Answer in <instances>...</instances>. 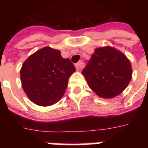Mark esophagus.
I'll return each instance as SVG.
<instances>
[{
  "mask_svg": "<svg viewBox=\"0 0 148 148\" xmlns=\"http://www.w3.org/2000/svg\"><path fill=\"white\" fill-rule=\"evenodd\" d=\"M84 64L83 63V61H79L78 63H77L75 64V68H76L77 71H79L81 69L84 67Z\"/></svg>",
  "mask_w": 148,
  "mask_h": 148,
  "instance_id": "34e87169",
  "label": "esophagus"
}]
</instances>
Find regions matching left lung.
Masks as SVG:
<instances>
[{
	"instance_id": "1",
	"label": "left lung",
	"mask_w": 148,
	"mask_h": 148,
	"mask_svg": "<svg viewBox=\"0 0 148 148\" xmlns=\"http://www.w3.org/2000/svg\"><path fill=\"white\" fill-rule=\"evenodd\" d=\"M82 74L96 95L112 99L127 87L133 70L130 60L124 53L107 46L95 49Z\"/></svg>"
}]
</instances>
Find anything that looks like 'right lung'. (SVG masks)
<instances>
[{
	"mask_svg": "<svg viewBox=\"0 0 148 148\" xmlns=\"http://www.w3.org/2000/svg\"><path fill=\"white\" fill-rule=\"evenodd\" d=\"M75 71L70 59L62 58L58 49L46 47L23 62L20 71L22 87L34 104L51 106L61 100Z\"/></svg>",
	"mask_w": 148,
	"mask_h": 148,
	"instance_id": "obj_1",
	"label": "right lung"
}]
</instances>
